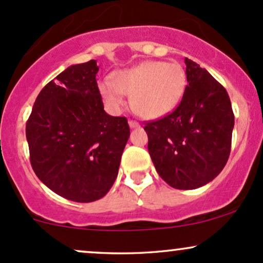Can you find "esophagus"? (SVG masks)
I'll use <instances>...</instances> for the list:
<instances>
[{"label":"esophagus","mask_w":263,"mask_h":263,"mask_svg":"<svg viewBox=\"0 0 263 263\" xmlns=\"http://www.w3.org/2000/svg\"><path fill=\"white\" fill-rule=\"evenodd\" d=\"M128 125H129V127H131V128H137V127H140V123L134 121V120H129Z\"/></svg>","instance_id":"1"}]
</instances>
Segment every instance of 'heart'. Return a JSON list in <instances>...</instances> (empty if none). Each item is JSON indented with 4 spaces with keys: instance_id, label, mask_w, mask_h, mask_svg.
<instances>
[{
    "instance_id": "1",
    "label": "heart",
    "mask_w": 263,
    "mask_h": 263,
    "mask_svg": "<svg viewBox=\"0 0 263 263\" xmlns=\"http://www.w3.org/2000/svg\"><path fill=\"white\" fill-rule=\"evenodd\" d=\"M99 92L112 111L125 105L129 96L134 112L143 119H158L173 111L186 87L185 70L178 63L148 60L131 68L115 71L112 81L101 80Z\"/></svg>"
}]
</instances>
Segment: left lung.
Instances as JSON below:
<instances>
[{"mask_svg": "<svg viewBox=\"0 0 263 263\" xmlns=\"http://www.w3.org/2000/svg\"><path fill=\"white\" fill-rule=\"evenodd\" d=\"M188 85L173 112L148 122V152L157 172L176 189H197L224 170L231 149L234 112L226 90L185 58Z\"/></svg>", "mask_w": 263, "mask_h": 263, "instance_id": "left-lung-1", "label": "left lung"}]
</instances>
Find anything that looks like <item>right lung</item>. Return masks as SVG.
Here are the masks:
<instances>
[{
	"mask_svg": "<svg viewBox=\"0 0 263 263\" xmlns=\"http://www.w3.org/2000/svg\"><path fill=\"white\" fill-rule=\"evenodd\" d=\"M98 71L96 60L66 68L39 92L26 126L34 173L78 203L106 195L129 137L127 119L104 110Z\"/></svg>",
	"mask_w": 263,
	"mask_h": 263,
	"instance_id": "obj_1",
	"label": "right lung"
}]
</instances>
